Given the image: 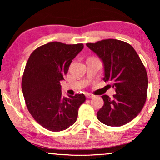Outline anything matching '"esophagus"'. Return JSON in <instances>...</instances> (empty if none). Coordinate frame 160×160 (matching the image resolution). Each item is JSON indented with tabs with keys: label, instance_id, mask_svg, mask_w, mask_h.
I'll return each instance as SVG.
<instances>
[{
	"label": "esophagus",
	"instance_id": "obj_1",
	"mask_svg": "<svg viewBox=\"0 0 160 160\" xmlns=\"http://www.w3.org/2000/svg\"><path fill=\"white\" fill-rule=\"evenodd\" d=\"M86 97H87L88 98H93V97H94V95H93V94H92V93H86Z\"/></svg>",
	"mask_w": 160,
	"mask_h": 160
}]
</instances>
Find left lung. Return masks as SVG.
Here are the masks:
<instances>
[{"mask_svg":"<svg viewBox=\"0 0 160 160\" xmlns=\"http://www.w3.org/2000/svg\"><path fill=\"white\" fill-rule=\"evenodd\" d=\"M86 46L96 53L104 66V82H111L116 94L102 95L104 105L97 118L109 126H122L138 115L146 102L148 78L144 64L131 45L105 39Z\"/></svg>","mask_w":160,"mask_h":160,"instance_id":"obj_1","label":"left lung"}]
</instances>
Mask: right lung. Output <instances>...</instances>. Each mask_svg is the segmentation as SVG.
I'll use <instances>...</instances> for the list:
<instances>
[{
	"instance_id": "add662e5",
	"label": "right lung",
	"mask_w": 160,
	"mask_h": 160,
	"mask_svg": "<svg viewBox=\"0 0 160 160\" xmlns=\"http://www.w3.org/2000/svg\"><path fill=\"white\" fill-rule=\"evenodd\" d=\"M82 49V43L50 42L34 49L28 60L22 80L25 104L33 118L49 131H63L72 126L86 101L83 94L64 97L60 85Z\"/></svg>"
}]
</instances>
